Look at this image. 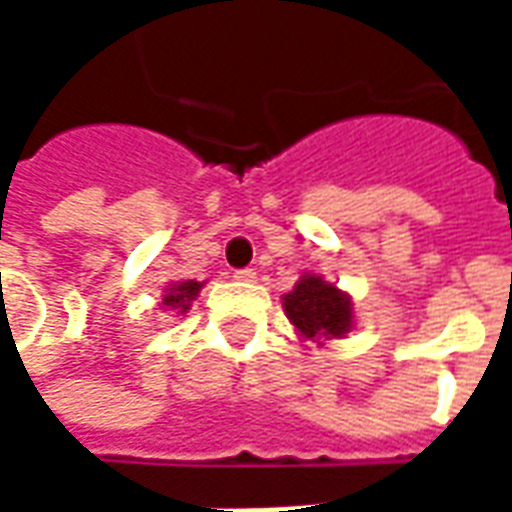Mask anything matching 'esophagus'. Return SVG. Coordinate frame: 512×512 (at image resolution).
<instances>
[{
    "mask_svg": "<svg viewBox=\"0 0 512 512\" xmlns=\"http://www.w3.org/2000/svg\"><path fill=\"white\" fill-rule=\"evenodd\" d=\"M235 279H238V282H255L257 271L255 268H238V271H235Z\"/></svg>",
    "mask_w": 512,
    "mask_h": 512,
    "instance_id": "esophagus-1",
    "label": "esophagus"
}]
</instances>
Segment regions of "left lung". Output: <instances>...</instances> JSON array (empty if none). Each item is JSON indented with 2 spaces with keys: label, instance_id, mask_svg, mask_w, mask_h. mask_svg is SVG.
<instances>
[{
  "label": "left lung",
  "instance_id": "1",
  "mask_svg": "<svg viewBox=\"0 0 512 512\" xmlns=\"http://www.w3.org/2000/svg\"><path fill=\"white\" fill-rule=\"evenodd\" d=\"M290 323L307 340H332L351 332L354 326V304L337 290L332 282L315 274H304L282 299Z\"/></svg>",
  "mask_w": 512,
  "mask_h": 512
}]
</instances>
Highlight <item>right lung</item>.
Listing matches in <instances>:
<instances>
[{
	"label": "right lung",
	"instance_id": "1",
	"mask_svg": "<svg viewBox=\"0 0 512 512\" xmlns=\"http://www.w3.org/2000/svg\"><path fill=\"white\" fill-rule=\"evenodd\" d=\"M200 282H194V279H189V282H180V285H172V288H167V293H164V307H169V310H178V312H186L191 307V301H194V296L200 293Z\"/></svg>",
	"mask_w": 512,
	"mask_h": 512
}]
</instances>
